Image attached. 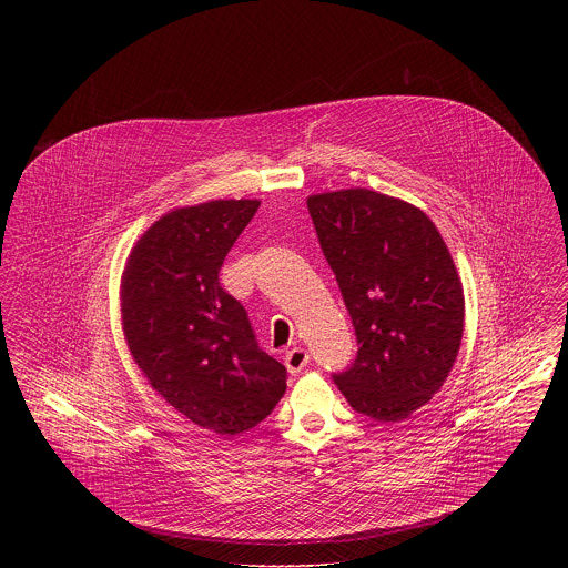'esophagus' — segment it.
<instances>
[{
  "label": "esophagus",
  "mask_w": 568,
  "mask_h": 568,
  "mask_svg": "<svg viewBox=\"0 0 568 568\" xmlns=\"http://www.w3.org/2000/svg\"><path fill=\"white\" fill-rule=\"evenodd\" d=\"M308 363H311V356H308V352H306L304 347H293V349L286 352V356H284V365H286V369H288L293 376L300 374Z\"/></svg>",
  "instance_id": "1"
}]
</instances>
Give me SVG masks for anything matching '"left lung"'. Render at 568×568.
<instances>
[{
	"mask_svg": "<svg viewBox=\"0 0 568 568\" xmlns=\"http://www.w3.org/2000/svg\"><path fill=\"white\" fill-rule=\"evenodd\" d=\"M358 352L334 383L376 422H403L448 378L464 334V288L450 251L415 205L354 187L308 196Z\"/></svg>",
	"mask_w": 568,
	"mask_h": 568,
	"instance_id": "1",
	"label": "left lung"
}]
</instances>
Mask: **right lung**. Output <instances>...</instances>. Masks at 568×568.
Returning a JSON list of instances; mask_svg holds the SVG:
<instances>
[{"label": "right lung", "mask_w": 568, "mask_h": 568, "mask_svg": "<svg viewBox=\"0 0 568 568\" xmlns=\"http://www.w3.org/2000/svg\"><path fill=\"white\" fill-rule=\"evenodd\" d=\"M257 207L230 199L172 210L133 246L122 275V327L149 385L225 437L257 426L286 392V367L260 349L243 304L219 282Z\"/></svg>", "instance_id": "add662e5"}]
</instances>
